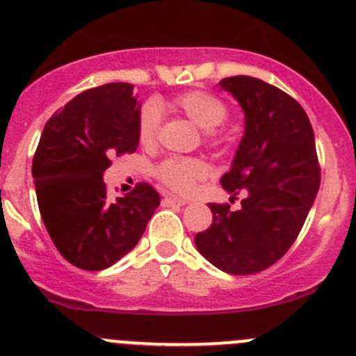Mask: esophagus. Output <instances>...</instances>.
Listing matches in <instances>:
<instances>
[{"label": "esophagus", "mask_w": 356, "mask_h": 356, "mask_svg": "<svg viewBox=\"0 0 356 356\" xmlns=\"http://www.w3.org/2000/svg\"><path fill=\"white\" fill-rule=\"evenodd\" d=\"M165 203H167V204H177V207H184L188 201L182 200V198H177V196L168 195V196H165Z\"/></svg>", "instance_id": "obj_1"}]
</instances>
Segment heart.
Listing matches in <instances>:
<instances>
[{"label":"heart","instance_id":"obj_1","mask_svg":"<svg viewBox=\"0 0 356 356\" xmlns=\"http://www.w3.org/2000/svg\"><path fill=\"white\" fill-rule=\"evenodd\" d=\"M172 106L196 124L201 131L208 132L207 138L215 143V131L225 124L229 117L227 106L204 91H189L172 99ZM160 108L156 103H146L139 113L138 136L141 145L152 146L156 141L160 129ZM207 175V165L198 158H168L158 167V177L161 182L177 193L193 191L195 184Z\"/></svg>","mask_w":356,"mask_h":356}]
</instances>
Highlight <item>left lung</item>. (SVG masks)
<instances>
[{
    "label": "left lung",
    "mask_w": 356,
    "mask_h": 356,
    "mask_svg": "<svg viewBox=\"0 0 356 356\" xmlns=\"http://www.w3.org/2000/svg\"><path fill=\"white\" fill-rule=\"evenodd\" d=\"M245 111V136L220 184L239 210L210 203L213 222L198 232V251L220 270L250 275L284 257L300 234L321 186L315 136L300 103L260 79L218 82Z\"/></svg>",
    "instance_id": "obj_1"
}]
</instances>
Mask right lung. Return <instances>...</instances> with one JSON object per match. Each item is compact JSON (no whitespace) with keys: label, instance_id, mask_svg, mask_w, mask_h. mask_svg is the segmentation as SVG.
<instances>
[{"label":"right lung","instance_id":"add662e5","mask_svg":"<svg viewBox=\"0 0 356 356\" xmlns=\"http://www.w3.org/2000/svg\"><path fill=\"white\" fill-rule=\"evenodd\" d=\"M141 103L134 86L88 89L46 122L32 160L39 211L67 261L103 270L134 250L160 204L146 182L110 200L103 174L110 156L134 153Z\"/></svg>","mask_w":356,"mask_h":356}]
</instances>
